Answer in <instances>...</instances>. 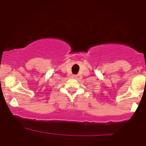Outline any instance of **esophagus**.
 Returning <instances> with one entry per match:
<instances>
[{"mask_svg": "<svg viewBox=\"0 0 146 146\" xmlns=\"http://www.w3.org/2000/svg\"><path fill=\"white\" fill-rule=\"evenodd\" d=\"M72 77H73V78H76V75H73V76H72Z\"/></svg>", "mask_w": 146, "mask_h": 146, "instance_id": "esophagus-1", "label": "esophagus"}]
</instances>
